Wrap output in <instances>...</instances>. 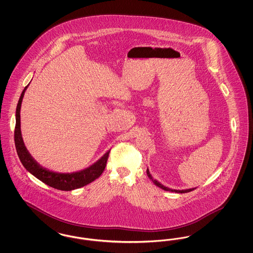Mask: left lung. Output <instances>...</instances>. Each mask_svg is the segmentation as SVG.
<instances>
[{
	"label": "left lung",
	"mask_w": 253,
	"mask_h": 253,
	"mask_svg": "<svg viewBox=\"0 0 253 253\" xmlns=\"http://www.w3.org/2000/svg\"><path fill=\"white\" fill-rule=\"evenodd\" d=\"M147 175H148V177L151 179V180L154 182V184L155 185H157V187H159L160 189H162V190H164V191H168V192H173V193H190V192H192L193 191L195 188H193V189H187V190H172V189H169L168 187H165L164 185H162L161 183H159L158 181L156 180V179H154L153 178V176L151 175V173H150V171H149V169H147Z\"/></svg>",
	"instance_id": "8db88e82"
}]
</instances>
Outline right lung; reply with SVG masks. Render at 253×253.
<instances>
[{
    "label": "right lung",
    "instance_id": "obj_1",
    "mask_svg": "<svg viewBox=\"0 0 253 253\" xmlns=\"http://www.w3.org/2000/svg\"><path fill=\"white\" fill-rule=\"evenodd\" d=\"M28 85L22 92V95L20 96L19 102L17 104L16 108V126H15V132H14V139H15V146L17 150L18 157L20 158L22 164L24 168L26 169L31 174H33L39 180L43 182L44 184L48 185L52 188H55L60 191H72L79 188H82L85 185L96 180L97 177L100 176V174L103 172L107 159H108V151L104 156L100 157L96 163L92 164L88 168L75 171V172H68V173H62V172H56L49 170L46 168H43L41 166L36 160L32 157L27 151L25 145H24L22 131H21V106L22 101L24 98V92L26 91Z\"/></svg>",
    "mask_w": 253,
    "mask_h": 253
}]
</instances>
